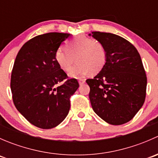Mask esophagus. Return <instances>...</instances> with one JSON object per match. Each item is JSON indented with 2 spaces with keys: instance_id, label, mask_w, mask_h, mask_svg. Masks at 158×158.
Segmentation results:
<instances>
[{
  "instance_id": "1",
  "label": "esophagus",
  "mask_w": 158,
  "mask_h": 158,
  "mask_svg": "<svg viewBox=\"0 0 158 158\" xmlns=\"http://www.w3.org/2000/svg\"><path fill=\"white\" fill-rule=\"evenodd\" d=\"M85 80L84 79H79V85H83L84 83H85Z\"/></svg>"
}]
</instances>
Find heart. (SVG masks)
Segmentation results:
<instances>
[{
    "label": "heart",
    "instance_id": "b5f03b06",
    "mask_svg": "<svg viewBox=\"0 0 158 158\" xmlns=\"http://www.w3.org/2000/svg\"><path fill=\"white\" fill-rule=\"evenodd\" d=\"M60 47L55 53V60L64 72L71 69L74 58L77 63L71 70L69 76L79 78L90 73L96 74L104 68L107 61V49L98 40L86 36H79Z\"/></svg>",
    "mask_w": 158,
    "mask_h": 158
}]
</instances>
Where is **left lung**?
<instances>
[{
	"instance_id": "obj_1",
	"label": "left lung",
	"mask_w": 158,
	"mask_h": 158,
	"mask_svg": "<svg viewBox=\"0 0 158 158\" xmlns=\"http://www.w3.org/2000/svg\"><path fill=\"white\" fill-rule=\"evenodd\" d=\"M89 35L107 49L104 68L93 79L86 80L92 109L111 125L127 123L145 100L147 76L139 52L118 35L97 31Z\"/></svg>"
}]
</instances>
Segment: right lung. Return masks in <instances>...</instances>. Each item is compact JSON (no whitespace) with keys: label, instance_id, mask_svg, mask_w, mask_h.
<instances>
[{"label":"right lung","instance_id":"add662e5","mask_svg":"<svg viewBox=\"0 0 158 158\" xmlns=\"http://www.w3.org/2000/svg\"><path fill=\"white\" fill-rule=\"evenodd\" d=\"M69 33H48L25 43L16 57L10 89L14 106L32 125L49 129L67 116L79 85L60 68L55 53Z\"/></svg>","mask_w":158,"mask_h":158}]
</instances>
